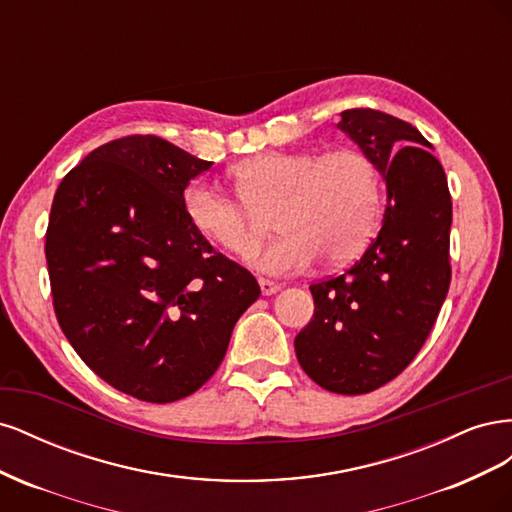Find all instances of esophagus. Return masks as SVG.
<instances>
[{
  "label": "esophagus",
  "instance_id": "obj_1",
  "mask_svg": "<svg viewBox=\"0 0 512 512\" xmlns=\"http://www.w3.org/2000/svg\"><path fill=\"white\" fill-rule=\"evenodd\" d=\"M258 284H260V292L265 294V297H269V294H275L277 290L282 288V284H277V282H271V280H265V277H260L258 280Z\"/></svg>",
  "mask_w": 512,
  "mask_h": 512
}]
</instances>
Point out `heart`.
Instances as JSON below:
<instances>
[{
	"label": "heart",
	"instance_id": "1",
	"mask_svg": "<svg viewBox=\"0 0 512 512\" xmlns=\"http://www.w3.org/2000/svg\"><path fill=\"white\" fill-rule=\"evenodd\" d=\"M228 177L239 198L196 183L185 190V215L213 247L247 258L275 211L282 235L254 254V265L267 273L305 271L320 258L344 267L363 254L382 220L380 166L356 147L322 156L273 149L235 164Z\"/></svg>",
	"mask_w": 512,
	"mask_h": 512
}]
</instances>
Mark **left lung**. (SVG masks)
<instances>
[{
  "label": "left lung",
  "instance_id": "1",
  "mask_svg": "<svg viewBox=\"0 0 512 512\" xmlns=\"http://www.w3.org/2000/svg\"><path fill=\"white\" fill-rule=\"evenodd\" d=\"M337 126L376 160L389 203L365 254L309 286L316 309L294 352L322 389L363 395L412 363L440 314L451 286L453 203L442 164L412 123L350 108Z\"/></svg>",
  "mask_w": 512,
  "mask_h": 512
}]
</instances>
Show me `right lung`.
<instances>
[{
	"instance_id": "add662e5",
	"label": "right lung",
	"mask_w": 512,
	"mask_h": 512,
	"mask_svg": "<svg viewBox=\"0 0 512 512\" xmlns=\"http://www.w3.org/2000/svg\"><path fill=\"white\" fill-rule=\"evenodd\" d=\"M211 164L132 134L91 151L53 198L44 254L59 327L94 374L149 404L198 391L260 294L185 215L183 190Z\"/></svg>"
}]
</instances>
